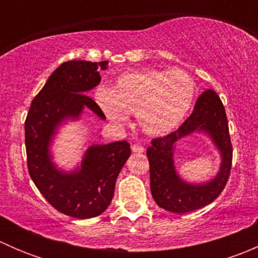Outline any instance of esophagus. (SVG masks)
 Wrapping results in <instances>:
<instances>
[{"mask_svg":"<svg viewBox=\"0 0 258 258\" xmlns=\"http://www.w3.org/2000/svg\"><path fill=\"white\" fill-rule=\"evenodd\" d=\"M132 151H134L135 153H142L145 151V148L142 147L141 145L135 144V145H132Z\"/></svg>","mask_w":258,"mask_h":258,"instance_id":"1","label":"esophagus"}]
</instances>
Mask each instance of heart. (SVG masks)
<instances>
[{
	"label": "heart",
	"mask_w": 258,
	"mask_h": 258,
	"mask_svg": "<svg viewBox=\"0 0 258 258\" xmlns=\"http://www.w3.org/2000/svg\"><path fill=\"white\" fill-rule=\"evenodd\" d=\"M196 83L182 70L145 69L119 75L112 90L98 87L95 100L108 119L123 123L136 112L150 136H163L184 121L196 98Z\"/></svg>",
	"instance_id": "heart-1"
}]
</instances>
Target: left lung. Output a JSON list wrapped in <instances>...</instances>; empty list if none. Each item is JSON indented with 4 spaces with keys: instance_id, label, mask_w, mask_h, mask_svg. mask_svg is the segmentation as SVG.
<instances>
[{
    "instance_id": "1",
    "label": "left lung",
    "mask_w": 258,
    "mask_h": 258,
    "mask_svg": "<svg viewBox=\"0 0 258 258\" xmlns=\"http://www.w3.org/2000/svg\"><path fill=\"white\" fill-rule=\"evenodd\" d=\"M194 133L207 136L220 155V168L205 182H188L179 176L174 165L177 142ZM151 194L161 209L175 213L199 210L215 201L227 183L232 163L225 107L213 90H206L196 101L191 116L172 134L152 140L147 148Z\"/></svg>"
}]
</instances>
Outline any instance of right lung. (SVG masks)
<instances>
[{
    "label": "right lung",
    "mask_w": 258,
    "mask_h": 258,
    "mask_svg": "<svg viewBox=\"0 0 258 258\" xmlns=\"http://www.w3.org/2000/svg\"><path fill=\"white\" fill-rule=\"evenodd\" d=\"M108 61H69L57 67L33 98L25 122L27 167L38 191L59 212L87 220L105 212L113 199L118 173L131 155L127 141L91 145L72 170L53 160L54 139L67 122L79 121L91 111L106 119L88 91L101 82Z\"/></svg>",
    "instance_id": "1"
}]
</instances>
